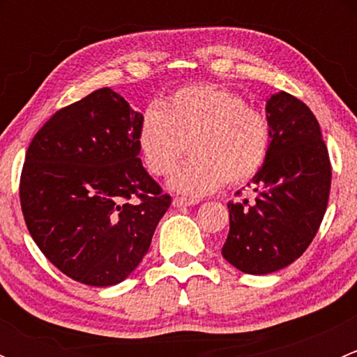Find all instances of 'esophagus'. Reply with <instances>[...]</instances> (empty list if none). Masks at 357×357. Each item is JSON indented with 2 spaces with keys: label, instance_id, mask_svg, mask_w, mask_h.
Listing matches in <instances>:
<instances>
[{
  "label": "esophagus",
  "instance_id": "1",
  "mask_svg": "<svg viewBox=\"0 0 357 357\" xmlns=\"http://www.w3.org/2000/svg\"><path fill=\"white\" fill-rule=\"evenodd\" d=\"M197 200L193 199H185V197H176L174 200H172V205L174 207H190V205H195Z\"/></svg>",
  "mask_w": 357,
  "mask_h": 357
}]
</instances>
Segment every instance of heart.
Wrapping results in <instances>:
<instances>
[{"instance_id":"1","label":"heart","mask_w":357,"mask_h":357,"mask_svg":"<svg viewBox=\"0 0 357 357\" xmlns=\"http://www.w3.org/2000/svg\"><path fill=\"white\" fill-rule=\"evenodd\" d=\"M138 145L150 174L167 176L185 155L190 160L174 172V192L202 197L226 185H243L269 157L271 124L268 115L245 105L238 93L218 84L176 89L162 107L145 109Z\"/></svg>"}]
</instances>
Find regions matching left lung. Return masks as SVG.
<instances>
[{
    "instance_id": "left-lung-1",
    "label": "left lung",
    "mask_w": 357,
    "mask_h": 357,
    "mask_svg": "<svg viewBox=\"0 0 357 357\" xmlns=\"http://www.w3.org/2000/svg\"><path fill=\"white\" fill-rule=\"evenodd\" d=\"M271 150L252 178L255 200L229 202L222 257L248 275H268L301 257L328 205L332 165L321 129L304 102L285 91L266 103Z\"/></svg>"
}]
</instances>
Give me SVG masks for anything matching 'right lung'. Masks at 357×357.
Returning a JSON list of instances; mask_svg holds the SVG:
<instances>
[{
	"instance_id": "1",
	"label": "right lung",
	"mask_w": 357,
	"mask_h": 357,
	"mask_svg": "<svg viewBox=\"0 0 357 357\" xmlns=\"http://www.w3.org/2000/svg\"><path fill=\"white\" fill-rule=\"evenodd\" d=\"M139 121L119 93L96 89L53 114L25 153L29 233L55 268L84 285L128 278L171 205L138 157Z\"/></svg>"
}]
</instances>
